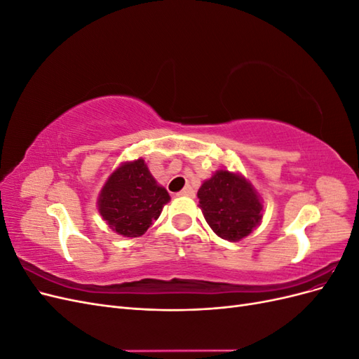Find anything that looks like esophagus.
Segmentation results:
<instances>
[{
  "instance_id": "1",
  "label": "esophagus",
  "mask_w": 359,
  "mask_h": 359,
  "mask_svg": "<svg viewBox=\"0 0 359 359\" xmlns=\"http://www.w3.org/2000/svg\"><path fill=\"white\" fill-rule=\"evenodd\" d=\"M193 194H194L193 189L190 186H187L186 189H182L180 193H177V196H189V198H191Z\"/></svg>"
}]
</instances>
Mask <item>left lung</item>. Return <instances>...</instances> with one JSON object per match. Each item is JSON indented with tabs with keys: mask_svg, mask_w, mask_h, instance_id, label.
<instances>
[{
	"mask_svg": "<svg viewBox=\"0 0 359 359\" xmlns=\"http://www.w3.org/2000/svg\"><path fill=\"white\" fill-rule=\"evenodd\" d=\"M198 198L206 223L226 241L243 240L262 219V203L252 184L229 170H219L206 180Z\"/></svg>",
	"mask_w": 359,
	"mask_h": 359,
	"instance_id": "8db88e82",
	"label": "left lung"
}]
</instances>
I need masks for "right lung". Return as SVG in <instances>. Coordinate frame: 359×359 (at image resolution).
<instances>
[{
  "label": "right lung",
  "instance_id": "obj_1",
  "mask_svg": "<svg viewBox=\"0 0 359 359\" xmlns=\"http://www.w3.org/2000/svg\"><path fill=\"white\" fill-rule=\"evenodd\" d=\"M170 196L157 186L145 161L119 166L107 180L99 198V211L111 229L123 236H140L161 214Z\"/></svg>",
  "mask_w": 359,
  "mask_h": 359
}]
</instances>
